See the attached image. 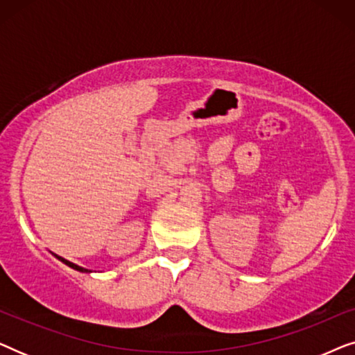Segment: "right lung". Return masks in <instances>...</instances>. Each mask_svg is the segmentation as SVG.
<instances>
[{"instance_id": "right-lung-1", "label": "right lung", "mask_w": 355, "mask_h": 355, "mask_svg": "<svg viewBox=\"0 0 355 355\" xmlns=\"http://www.w3.org/2000/svg\"><path fill=\"white\" fill-rule=\"evenodd\" d=\"M53 254V252H51ZM56 257L58 260L60 261H62V263L64 265H67L69 266V268H72V270H76V271H80V273H92V270H87V268H84V266H79V265H76V263H72V261H69V260H66V259H62V257H60V255H56V254H53Z\"/></svg>"}]
</instances>
